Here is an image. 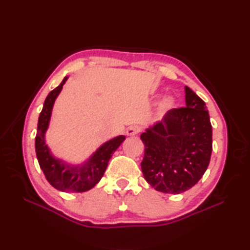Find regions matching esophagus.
<instances>
[{
  "label": "esophagus",
  "instance_id": "obj_1",
  "mask_svg": "<svg viewBox=\"0 0 250 250\" xmlns=\"http://www.w3.org/2000/svg\"><path fill=\"white\" fill-rule=\"evenodd\" d=\"M140 132V128L136 125H131L125 131V134L128 136H135Z\"/></svg>",
  "mask_w": 250,
  "mask_h": 250
}]
</instances>
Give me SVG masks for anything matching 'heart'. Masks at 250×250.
Masks as SVG:
<instances>
[{"mask_svg": "<svg viewBox=\"0 0 250 250\" xmlns=\"http://www.w3.org/2000/svg\"><path fill=\"white\" fill-rule=\"evenodd\" d=\"M173 103H174V100L171 97H167V98L164 99V101H163V105L166 106V107H171Z\"/></svg>", "mask_w": 250, "mask_h": 250, "instance_id": "b5f03b06", "label": "heart"}]
</instances>
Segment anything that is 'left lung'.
Returning a JSON list of instances; mask_svg holds the SVG:
<instances>
[{
    "label": "left lung",
    "instance_id": "obj_1",
    "mask_svg": "<svg viewBox=\"0 0 250 250\" xmlns=\"http://www.w3.org/2000/svg\"><path fill=\"white\" fill-rule=\"evenodd\" d=\"M186 106L168 110L141 134L145 145L141 163L146 182L164 193L192 188L208 167L213 140L205 102L185 87Z\"/></svg>",
    "mask_w": 250,
    "mask_h": 250
}]
</instances>
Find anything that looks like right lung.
I'll return each mask as SVG.
<instances>
[{"instance_id": "add662e5", "label": "right lung", "mask_w": 250, "mask_h": 250, "mask_svg": "<svg viewBox=\"0 0 250 250\" xmlns=\"http://www.w3.org/2000/svg\"><path fill=\"white\" fill-rule=\"evenodd\" d=\"M67 78V76L64 77L59 86L49 92L45 100L37 124L35 151L42 171L52 187L63 192H84L92 189L103 177L109 159L125 140V136L119 135L105 142L89 157L87 161L77 166L66 163L52 155L46 144L45 134L48 130L55 101L60 94Z\"/></svg>"}]
</instances>
